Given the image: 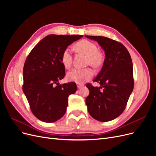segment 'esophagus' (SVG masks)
Returning a JSON list of instances; mask_svg holds the SVG:
<instances>
[{
    "label": "esophagus",
    "instance_id": "obj_1",
    "mask_svg": "<svg viewBox=\"0 0 156 156\" xmlns=\"http://www.w3.org/2000/svg\"><path fill=\"white\" fill-rule=\"evenodd\" d=\"M77 88H82V87L84 86V84H79V83H77Z\"/></svg>",
    "mask_w": 156,
    "mask_h": 156
}]
</instances>
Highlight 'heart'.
Returning <instances> with one entry per match:
<instances>
[{
  "label": "heart",
  "mask_w": 156,
  "mask_h": 156,
  "mask_svg": "<svg viewBox=\"0 0 156 156\" xmlns=\"http://www.w3.org/2000/svg\"><path fill=\"white\" fill-rule=\"evenodd\" d=\"M75 48L88 55L87 63L94 67L100 66L103 62V56L98 51L97 45L93 42L82 40L75 44ZM61 62L66 68H69L72 64V50L69 48H66L61 55ZM94 70L90 68L83 69L74 68L67 73V79L70 81L77 83H83L92 78L94 75Z\"/></svg>",
  "instance_id": "heart-1"
}]
</instances>
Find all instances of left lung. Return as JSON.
I'll return each instance as SVG.
<instances>
[{"label":"left lung","instance_id":"obj_1","mask_svg":"<svg viewBox=\"0 0 156 156\" xmlns=\"http://www.w3.org/2000/svg\"><path fill=\"white\" fill-rule=\"evenodd\" d=\"M98 41L105 51L103 67L94 81L100 87L87 84L90 94L86 105L90 116L98 121L115 119L124 111L133 92V63L125 46L120 42L103 36H85Z\"/></svg>","mask_w":156,"mask_h":156}]
</instances>
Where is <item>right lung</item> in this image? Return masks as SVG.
Listing matches in <instances>:
<instances>
[{
  "mask_svg": "<svg viewBox=\"0 0 156 156\" xmlns=\"http://www.w3.org/2000/svg\"><path fill=\"white\" fill-rule=\"evenodd\" d=\"M83 35L50 34L30 51L23 68V90L30 109L40 120L51 123L66 111L68 96L77 90L76 83L59 84L65 75L61 62L63 51Z\"/></svg>",
  "mask_w": 156,
  "mask_h": 156,
  "instance_id": "right-lung-1",
  "label": "right lung"
}]
</instances>
